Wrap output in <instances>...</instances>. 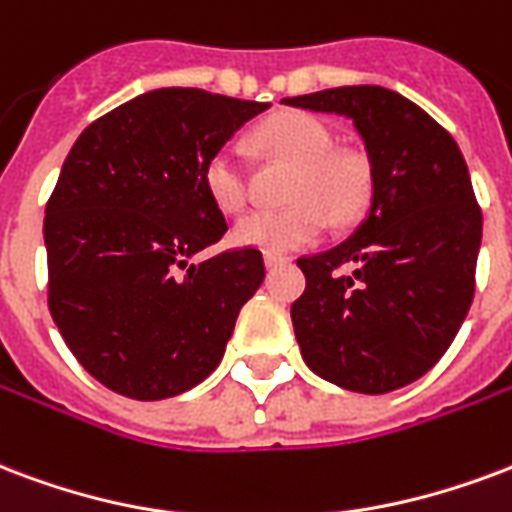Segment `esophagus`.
<instances>
[{"label": "esophagus", "mask_w": 512, "mask_h": 512, "mask_svg": "<svg viewBox=\"0 0 512 512\" xmlns=\"http://www.w3.org/2000/svg\"><path fill=\"white\" fill-rule=\"evenodd\" d=\"M288 261V256H280V253H264V264H267V267H278V264H286Z\"/></svg>", "instance_id": "34e87169"}]
</instances>
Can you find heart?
<instances>
[{"label":"heart","mask_w":512,"mask_h":512,"mask_svg":"<svg viewBox=\"0 0 512 512\" xmlns=\"http://www.w3.org/2000/svg\"><path fill=\"white\" fill-rule=\"evenodd\" d=\"M256 145L275 159L294 164L283 210H256L237 221L234 242L267 253H288L313 245L329 224L348 226L364 215L372 199L370 161L334 148V132L310 113H280L256 129ZM202 186L215 207L240 213L253 197L248 161L240 148L224 145L202 167Z\"/></svg>","instance_id":"b5f03b06"}]
</instances>
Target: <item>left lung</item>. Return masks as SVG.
Masks as SVG:
<instances>
[{
  "label": "left lung",
  "instance_id": "1",
  "mask_svg": "<svg viewBox=\"0 0 512 512\" xmlns=\"http://www.w3.org/2000/svg\"><path fill=\"white\" fill-rule=\"evenodd\" d=\"M286 105L351 118L372 167V210L337 248L299 256L291 305L302 359L359 394H386L443 359L475 294L483 215L459 145L380 86L326 88Z\"/></svg>",
  "mask_w": 512,
  "mask_h": 512
}]
</instances>
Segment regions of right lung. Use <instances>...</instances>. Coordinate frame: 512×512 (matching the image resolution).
Returning a JSON list of instances; mask_svg holds the SVG:
<instances>
[{
    "label": "right lung",
    "instance_id": "obj_1",
    "mask_svg": "<svg viewBox=\"0 0 512 512\" xmlns=\"http://www.w3.org/2000/svg\"><path fill=\"white\" fill-rule=\"evenodd\" d=\"M270 105L156 88L86 126L45 205L48 310L88 375L129 399L178 397L224 356L264 280L259 248L188 264L226 234L202 167Z\"/></svg>",
    "mask_w": 512,
    "mask_h": 512
}]
</instances>
